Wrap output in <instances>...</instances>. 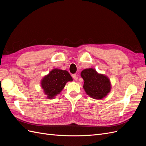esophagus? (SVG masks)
I'll list each match as a JSON object with an SVG mask.
<instances>
[{"instance_id": "esophagus-1", "label": "esophagus", "mask_w": 146, "mask_h": 146, "mask_svg": "<svg viewBox=\"0 0 146 146\" xmlns=\"http://www.w3.org/2000/svg\"><path fill=\"white\" fill-rule=\"evenodd\" d=\"M72 77L75 80H78V77H77V75L76 74H72Z\"/></svg>"}]
</instances>
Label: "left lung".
<instances>
[{
	"instance_id": "obj_1",
	"label": "left lung",
	"mask_w": 146,
	"mask_h": 146,
	"mask_svg": "<svg viewBox=\"0 0 146 146\" xmlns=\"http://www.w3.org/2000/svg\"><path fill=\"white\" fill-rule=\"evenodd\" d=\"M81 77L84 80V90L92 98L102 99L111 90L109 78L103 74H99L93 69H84L81 72Z\"/></svg>"
}]
</instances>
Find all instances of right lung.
Wrapping results in <instances>:
<instances>
[{
	"mask_svg": "<svg viewBox=\"0 0 146 146\" xmlns=\"http://www.w3.org/2000/svg\"><path fill=\"white\" fill-rule=\"evenodd\" d=\"M72 78L67 70L53 69L41 81V87L48 99H54L63 90L66 83Z\"/></svg>",
	"mask_w": 146,
	"mask_h": 146,
	"instance_id": "1",
	"label": "right lung"
}]
</instances>
